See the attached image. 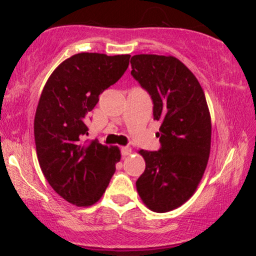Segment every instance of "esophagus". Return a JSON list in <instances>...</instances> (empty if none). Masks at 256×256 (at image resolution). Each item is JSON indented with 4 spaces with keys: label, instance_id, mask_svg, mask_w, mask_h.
<instances>
[{
    "label": "esophagus",
    "instance_id": "1",
    "mask_svg": "<svg viewBox=\"0 0 256 256\" xmlns=\"http://www.w3.org/2000/svg\"><path fill=\"white\" fill-rule=\"evenodd\" d=\"M121 154L122 156H129L132 154V148L130 146H122Z\"/></svg>",
    "mask_w": 256,
    "mask_h": 256
}]
</instances>
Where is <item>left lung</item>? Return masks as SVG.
<instances>
[{
	"instance_id": "8db88e82",
	"label": "left lung",
	"mask_w": 256,
	"mask_h": 256,
	"mask_svg": "<svg viewBox=\"0 0 256 256\" xmlns=\"http://www.w3.org/2000/svg\"><path fill=\"white\" fill-rule=\"evenodd\" d=\"M132 76L148 90L154 120L160 122V149L140 150L146 170L136 180L142 202L154 212H169L197 190L211 150V115L194 73L174 56L135 54Z\"/></svg>"
}]
</instances>
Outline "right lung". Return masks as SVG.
Here are the masks:
<instances>
[{
    "label": "right lung",
    "mask_w": 256,
    "mask_h": 256,
    "mask_svg": "<svg viewBox=\"0 0 256 256\" xmlns=\"http://www.w3.org/2000/svg\"><path fill=\"white\" fill-rule=\"evenodd\" d=\"M129 58L96 52L73 54L58 65L42 90L34 122L38 162L51 188L79 208L92 206L102 197L121 160L118 146L96 140L82 142L88 135L84 120L100 94L126 72Z\"/></svg>",
    "instance_id": "add662e5"
}]
</instances>
